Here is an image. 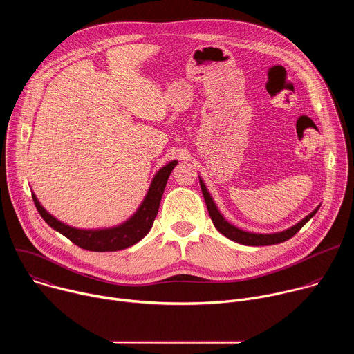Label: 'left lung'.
<instances>
[{
	"label": "left lung",
	"instance_id": "left-lung-1",
	"mask_svg": "<svg viewBox=\"0 0 354 354\" xmlns=\"http://www.w3.org/2000/svg\"><path fill=\"white\" fill-rule=\"evenodd\" d=\"M200 187H201V192H203V197H205V201H206V206H207V210H209V214H210V218L214 224V227L227 238H230L231 241L234 242H238V243H242V245H248V246H265V245H274V243H280V242H284L287 239H290L291 236H294L302 227H304L314 216L315 213L318 212L319 207H317L313 213H310L306 218H302L299 223H297L295 225L290 227L288 230L286 231H281V232H274V234H254V232H248V231H243V230H239L236 228L235 225L230 224L223 216L221 213L217 210L216 207V203L213 201L210 193L207 192L203 180L200 179Z\"/></svg>",
	"mask_w": 354,
	"mask_h": 354
}]
</instances>
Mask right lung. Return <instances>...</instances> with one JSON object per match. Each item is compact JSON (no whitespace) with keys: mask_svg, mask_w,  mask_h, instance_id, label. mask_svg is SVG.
Masks as SVG:
<instances>
[{"mask_svg":"<svg viewBox=\"0 0 354 354\" xmlns=\"http://www.w3.org/2000/svg\"><path fill=\"white\" fill-rule=\"evenodd\" d=\"M178 161H172L162 167L154 176L153 182L149 185V189L145 194V198L142 200L141 206L138 210L123 224L113 227V228H105V230H78L74 227H70L57 218H55L52 214H48L43 206L39 203L37 197L35 193H32L35 206L41 216V218L60 234L67 236L73 243L78 245L82 249L93 250V252H113V250H122L126 249L138 241H141L148 231L154 224V220L158 214L160 203L162 198L164 189L167 186L168 178L175 168Z\"/></svg>","mask_w":354,"mask_h":354,"instance_id":"right-lung-1","label":"right lung"}]
</instances>
